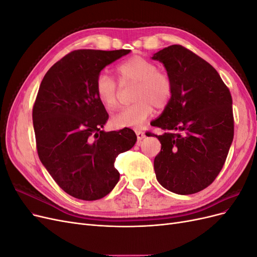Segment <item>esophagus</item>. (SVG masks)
I'll return each instance as SVG.
<instances>
[{
  "mask_svg": "<svg viewBox=\"0 0 257 257\" xmlns=\"http://www.w3.org/2000/svg\"><path fill=\"white\" fill-rule=\"evenodd\" d=\"M135 133H136V136H137V142L141 143L143 139L145 138V132L141 131V130H135Z\"/></svg>",
  "mask_w": 257,
  "mask_h": 257,
  "instance_id": "1",
  "label": "esophagus"
}]
</instances>
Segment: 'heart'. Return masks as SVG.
<instances>
[{
  "label": "heart",
  "mask_w": 257,
  "mask_h": 257,
  "mask_svg": "<svg viewBox=\"0 0 257 257\" xmlns=\"http://www.w3.org/2000/svg\"><path fill=\"white\" fill-rule=\"evenodd\" d=\"M121 84L136 83L134 104L123 108L112 116L115 127H138L157 109H164L172 100L174 83L170 76L159 71L158 64L142 56H134L123 61L116 67ZM95 92L99 102L108 110L118 105L120 85L110 75L99 73L95 80Z\"/></svg>",
  "instance_id": "obj_1"
}]
</instances>
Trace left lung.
<instances>
[{
	"label": "left lung",
	"mask_w": 257,
	"mask_h": 257,
	"mask_svg": "<svg viewBox=\"0 0 257 257\" xmlns=\"http://www.w3.org/2000/svg\"><path fill=\"white\" fill-rule=\"evenodd\" d=\"M174 83V94L152 125L161 143L154 159L158 181L168 191L189 195L203 191L220 174L234 138L229 89L215 68L181 45L154 53Z\"/></svg>",
	"instance_id": "obj_1"
}]
</instances>
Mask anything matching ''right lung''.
Listing matches in <instances>:
<instances>
[{"label": "right lung", "mask_w": 257, "mask_h": 257, "mask_svg": "<svg viewBox=\"0 0 257 257\" xmlns=\"http://www.w3.org/2000/svg\"><path fill=\"white\" fill-rule=\"evenodd\" d=\"M130 51L74 50L49 68L38 89L32 112L38 158L75 198L109 194L120 178L116 157L136 143L131 128L102 130L108 113L95 92L100 71Z\"/></svg>", "instance_id": "obj_1"}]
</instances>
